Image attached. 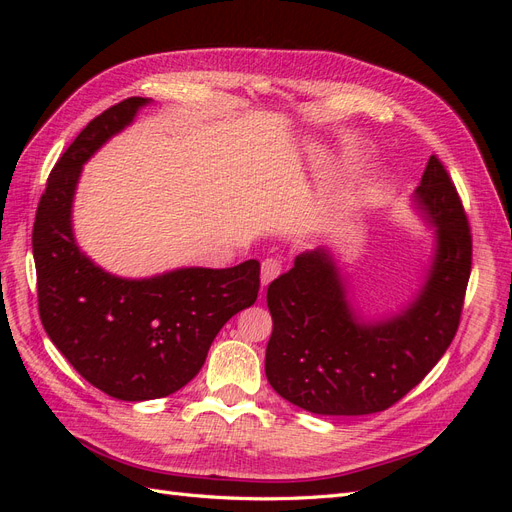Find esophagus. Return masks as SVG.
I'll return each mask as SVG.
<instances>
[{"label": "esophagus", "mask_w": 512, "mask_h": 512, "mask_svg": "<svg viewBox=\"0 0 512 512\" xmlns=\"http://www.w3.org/2000/svg\"><path fill=\"white\" fill-rule=\"evenodd\" d=\"M280 273H282V260H277V258L262 260V267H260V282H262V286H269Z\"/></svg>", "instance_id": "esophagus-1"}]
</instances>
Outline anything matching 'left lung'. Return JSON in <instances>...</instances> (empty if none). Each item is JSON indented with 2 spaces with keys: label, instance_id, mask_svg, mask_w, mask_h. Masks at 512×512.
Here are the masks:
<instances>
[{
  "label": "left lung",
  "instance_id": "obj_1",
  "mask_svg": "<svg viewBox=\"0 0 512 512\" xmlns=\"http://www.w3.org/2000/svg\"><path fill=\"white\" fill-rule=\"evenodd\" d=\"M414 200L436 224V256L421 294L391 320L361 322L352 314L342 275L324 247L297 256L269 284L273 333L265 374L290 404L329 416L382 412L451 346L472 271V235L438 156L429 158Z\"/></svg>",
  "mask_w": 512,
  "mask_h": 512
}]
</instances>
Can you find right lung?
Listing matches in <instances>:
<instances>
[{
    "mask_svg": "<svg viewBox=\"0 0 512 512\" xmlns=\"http://www.w3.org/2000/svg\"><path fill=\"white\" fill-rule=\"evenodd\" d=\"M147 102L128 98L106 108L74 138L46 181L32 235L46 335L89 384L123 401L166 397L188 384L215 335L254 305L260 288L258 260L123 280L79 250L70 213L81 166Z\"/></svg>",
    "mask_w": 512,
    "mask_h": 512,
    "instance_id": "right-lung-1",
    "label": "right lung"
}]
</instances>
